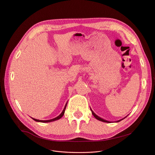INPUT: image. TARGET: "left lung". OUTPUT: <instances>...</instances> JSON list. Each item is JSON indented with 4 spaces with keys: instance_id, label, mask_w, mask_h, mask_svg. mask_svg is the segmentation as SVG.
<instances>
[{
    "instance_id": "obj_1",
    "label": "left lung",
    "mask_w": 155,
    "mask_h": 155,
    "mask_svg": "<svg viewBox=\"0 0 155 155\" xmlns=\"http://www.w3.org/2000/svg\"><path fill=\"white\" fill-rule=\"evenodd\" d=\"M91 111H92V114H93V116H94V117L95 118V119H97V120H101V121H102V122H104V123H112V122H111V121H109V120H105V119H102V118H101V117H100L99 116H97V114H95L94 112V111L92 110V109L91 108ZM127 116H126L125 117H124L123 119H120V120H117V121H115V123H118V122H119V121H120V120H122L123 119H124V118H126ZM114 123V122H113Z\"/></svg>"
}]
</instances>
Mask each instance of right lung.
<instances>
[{"mask_svg":"<svg viewBox=\"0 0 155 155\" xmlns=\"http://www.w3.org/2000/svg\"><path fill=\"white\" fill-rule=\"evenodd\" d=\"M67 102H68V101H67ZM67 102L66 103V104H65L64 107L63 111L61 112V113L58 116H57V117H55V118H53V119H50V120H39V119H34V118H32V117H31V118H32V119H33L34 120H35V121H36V122H39V123H50V122H53V121H55V120H58V119H60V118H61V117H63V116L64 115V111H65V109H66L67 105Z\"/></svg>","mask_w":155,"mask_h":155,"instance_id":"obj_1","label":"right lung"}]
</instances>
